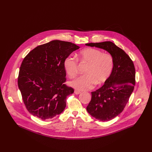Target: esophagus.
Here are the masks:
<instances>
[{
	"label": "esophagus",
	"mask_w": 152,
	"mask_h": 152,
	"mask_svg": "<svg viewBox=\"0 0 152 152\" xmlns=\"http://www.w3.org/2000/svg\"><path fill=\"white\" fill-rule=\"evenodd\" d=\"M74 93H75V94H80L81 92H80V91H79L75 90V91H74Z\"/></svg>",
	"instance_id": "esophagus-1"
}]
</instances>
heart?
Returning a JSON list of instances; mask_svg holds the SVG:
<instances>
[{
	"label": "heart",
	"mask_w": 152,
	"mask_h": 152,
	"mask_svg": "<svg viewBox=\"0 0 152 152\" xmlns=\"http://www.w3.org/2000/svg\"><path fill=\"white\" fill-rule=\"evenodd\" d=\"M77 58L88 64L85 73L70 82V85L78 91H88L94 85H101L110 77L114 68V60L112 56L103 53L101 50L87 48L79 52ZM64 69L70 77H74L77 72V61L69 56L64 61Z\"/></svg>",
	"instance_id": "b5f03b06"
}]
</instances>
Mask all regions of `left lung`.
Returning <instances> with one entry per match:
<instances>
[{"mask_svg": "<svg viewBox=\"0 0 152 152\" xmlns=\"http://www.w3.org/2000/svg\"><path fill=\"white\" fill-rule=\"evenodd\" d=\"M86 46L102 49L114 60V68L109 79L96 91L86 107L92 117L100 121H110L126 106L135 85V68L130 57L112 42L90 43Z\"/></svg>", "mask_w": 152, "mask_h": 152, "instance_id": "8db88e82", "label": "left lung"}]
</instances>
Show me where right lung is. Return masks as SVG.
<instances>
[{
  "label": "right lung",
  "mask_w": 152,
  "mask_h": 152,
  "mask_svg": "<svg viewBox=\"0 0 152 152\" xmlns=\"http://www.w3.org/2000/svg\"><path fill=\"white\" fill-rule=\"evenodd\" d=\"M80 47L74 43L52 40L30 52L22 61L18 87L29 112L42 120L61 114L66 97L74 90L67 87L64 61Z\"/></svg>",
  "instance_id": "add662e5"
}]
</instances>
